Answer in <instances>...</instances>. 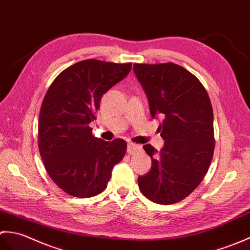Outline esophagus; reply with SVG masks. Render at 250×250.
<instances>
[{
	"instance_id": "obj_1",
	"label": "esophagus",
	"mask_w": 250,
	"mask_h": 250,
	"mask_svg": "<svg viewBox=\"0 0 250 250\" xmlns=\"http://www.w3.org/2000/svg\"><path fill=\"white\" fill-rule=\"evenodd\" d=\"M141 151H142V146H140V144L128 143V146H127V153L130 155H135Z\"/></svg>"
}]
</instances>
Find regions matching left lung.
Segmentation results:
<instances>
[{
    "label": "left lung",
    "instance_id": "1",
    "mask_svg": "<svg viewBox=\"0 0 250 250\" xmlns=\"http://www.w3.org/2000/svg\"><path fill=\"white\" fill-rule=\"evenodd\" d=\"M134 73L152 116L164 119L159 128L165 140L159 152L151 144L143 146L152 167L138 177V184L148 200L176 203L196 189L212 162V104L202 83L180 65L134 64Z\"/></svg>",
    "mask_w": 250,
    "mask_h": 250
}]
</instances>
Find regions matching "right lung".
I'll use <instances>...</instances> for the list:
<instances>
[{"label":"right lung","instance_id":"1","mask_svg":"<svg viewBox=\"0 0 250 250\" xmlns=\"http://www.w3.org/2000/svg\"><path fill=\"white\" fill-rule=\"evenodd\" d=\"M131 63L84 60L69 66L50 85L38 120V146L51 180L70 196L90 198L106 189L127 144L93 137L102 97L129 74Z\"/></svg>","mask_w":250,"mask_h":250}]
</instances>
